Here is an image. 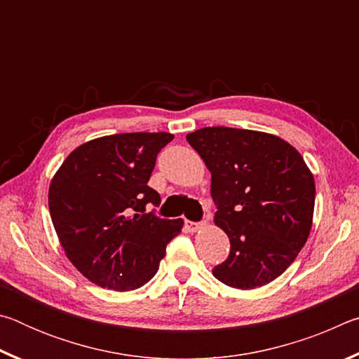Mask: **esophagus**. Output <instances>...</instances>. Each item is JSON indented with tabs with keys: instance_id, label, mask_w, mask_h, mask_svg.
<instances>
[{
	"instance_id": "obj_1",
	"label": "esophagus",
	"mask_w": 359,
	"mask_h": 359,
	"mask_svg": "<svg viewBox=\"0 0 359 359\" xmlns=\"http://www.w3.org/2000/svg\"><path fill=\"white\" fill-rule=\"evenodd\" d=\"M205 223H194V222H190V220H185V229L188 231V233H196V231L199 228H203Z\"/></svg>"
}]
</instances>
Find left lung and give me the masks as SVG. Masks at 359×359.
Segmentation results:
<instances>
[{"label": "left lung", "instance_id": "left-lung-1", "mask_svg": "<svg viewBox=\"0 0 359 359\" xmlns=\"http://www.w3.org/2000/svg\"><path fill=\"white\" fill-rule=\"evenodd\" d=\"M212 174L214 222L231 250L212 274L231 288L276 280L307 242L315 180L293 145L278 136L228 126L187 135Z\"/></svg>", "mask_w": 359, "mask_h": 359}]
</instances>
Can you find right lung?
Segmentation results:
<instances>
[{"label": "right lung", "mask_w": 359, "mask_h": 359, "mask_svg": "<svg viewBox=\"0 0 359 359\" xmlns=\"http://www.w3.org/2000/svg\"><path fill=\"white\" fill-rule=\"evenodd\" d=\"M171 133H123L79 145L48 187V210L66 257L102 288H141L156 274L184 220L145 205L161 203L147 185Z\"/></svg>", "instance_id": "obj_1"}]
</instances>
